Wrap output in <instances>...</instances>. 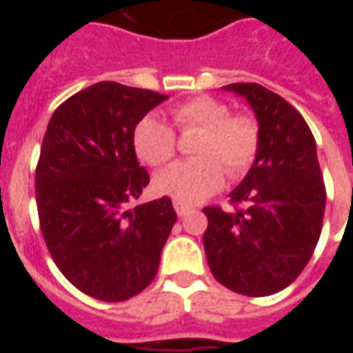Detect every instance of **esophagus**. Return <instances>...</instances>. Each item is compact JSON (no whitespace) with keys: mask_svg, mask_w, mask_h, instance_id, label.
Segmentation results:
<instances>
[{"mask_svg":"<svg viewBox=\"0 0 353 353\" xmlns=\"http://www.w3.org/2000/svg\"><path fill=\"white\" fill-rule=\"evenodd\" d=\"M174 210H176V214L179 215V217H183V215L191 214L192 208L187 206V204H181V202H177V200H174Z\"/></svg>","mask_w":353,"mask_h":353,"instance_id":"34e87169","label":"esophagus"}]
</instances>
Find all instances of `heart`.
<instances>
[{"label":"heart","mask_w":353,"mask_h":353,"mask_svg":"<svg viewBox=\"0 0 353 353\" xmlns=\"http://www.w3.org/2000/svg\"><path fill=\"white\" fill-rule=\"evenodd\" d=\"M177 132H200L192 145L196 159L177 162L154 179V189L181 204H196L221 189L225 172L232 179L245 176L257 159L261 130L257 119L232 115L225 101L196 96L170 111ZM134 149L141 161L161 168L177 151L176 132L159 117H143L134 128Z\"/></svg>","instance_id":"obj_1"}]
</instances>
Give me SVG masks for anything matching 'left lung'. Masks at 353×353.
<instances>
[{
  "instance_id": "1",
  "label": "left lung",
  "mask_w": 353,
  "mask_h": 353,
  "mask_svg": "<svg viewBox=\"0 0 353 353\" xmlns=\"http://www.w3.org/2000/svg\"><path fill=\"white\" fill-rule=\"evenodd\" d=\"M257 115L261 145L230 206L204 208V250L214 278L234 293L266 296L288 288L318 245L325 183L303 115L257 83H232Z\"/></svg>"
}]
</instances>
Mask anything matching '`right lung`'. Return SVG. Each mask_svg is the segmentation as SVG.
<instances>
[{
    "instance_id": "1",
    "label": "right lung",
    "mask_w": 353,
    "mask_h": 353,
    "mask_svg": "<svg viewBox=\"0 0 353 353\" xmlns=\"http://www.w3.org/2000/svg\"><path fill=\"white\" fill-rule=\"evenodd\" d=\"M168 96L101 81L52 113L35 168L45 244L70 283L103 303L154 280L177 215L168 196L130 208L149 185L136 124Z\"/></svg>"
}]
</instances>
